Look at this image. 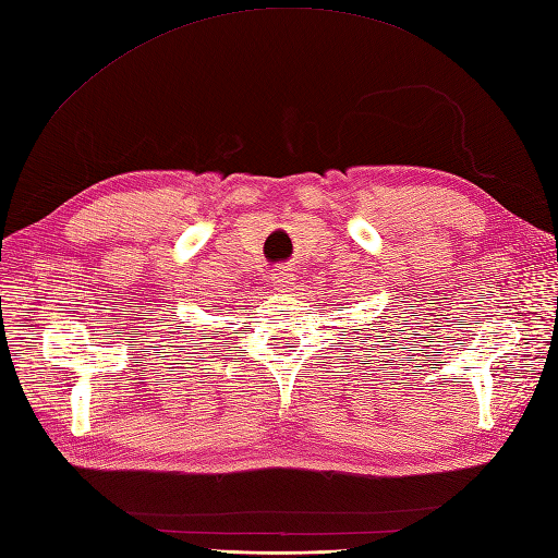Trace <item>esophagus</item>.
<instances>
[{
	"instance_id": "esophagus-1",
	"label": "esophagus",
	"mask_w": 558,
	"mask_h": 558,
	"mask_svg": "<svg viewBox=\"0 0 558 558\" xmlns=\"http://www.w3.org/2000/svg\"><path fill=\"white\" fill-rule=\"evenodd\" d=\"M270 280H274V284L280 292H290L294 288L296 278L288 266H278V268H274V274H270Z\"/></svg>"
}]
</instances>
